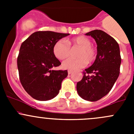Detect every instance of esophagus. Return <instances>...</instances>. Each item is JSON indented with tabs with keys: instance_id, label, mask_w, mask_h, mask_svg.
<instances>
[{
	"instance_id": "34e87169",
	"label": "esophagus",
	"mask_w": 134,
	"mask_h": 134,
	"mask_svg": "<svg viewBox=\"0 0 134 134\" xmlns=\"http://www.w3.org/2000/svg\"><path fill=\"white\" fill-rule=\"evenodd\" d=\"M72 71H71V70H69V71H68V74H69V75H71V74L72 73Z\"/></svg>"
}]
</instances>
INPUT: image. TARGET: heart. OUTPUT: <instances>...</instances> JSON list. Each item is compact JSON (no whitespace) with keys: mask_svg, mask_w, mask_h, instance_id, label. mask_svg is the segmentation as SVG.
Instances as JSON below:
<instances>
[{"mask_svg":"<svg viewBox=\"0 0 134 134\" xmlns=\"http://www.w3.org/2000/svg\"><path fill=\"white\" fill-rule=\"evenodd\" d=\"M77 47L80 50L76 54L78 58H69L62 63V67L65 69L76 70L86 66L88 63H92L97 57V49L91 44L90 39L86 36H80L71 40H58L53 47V54L58 59H63L71 54V48Z\"/></svg>","mask_w":134,"mask_h":134,"instance_id":"obj_1","label":"heart"}]
</instances>
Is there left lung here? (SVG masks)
<instances>
[{
    "instance_id": "left-lung-1",
    "label": "left lung",
    "mask_w": 134,
    "mask_h": 134,
    "mask_svg": "<svg viewBox=\"0 0 134 134\" xmlns=\"http://www.w3.org/2000/svg\"><path fill=\"white\" fill-rule=\"evenodd\" d=\"M95 40L97 57L93 64L83 71V78L77 83L78 94L83 99L97 101L113 87L120 73L121 58L119 46L113 37L100 30L86 34Z\"/></svg>"
}]
</instances>
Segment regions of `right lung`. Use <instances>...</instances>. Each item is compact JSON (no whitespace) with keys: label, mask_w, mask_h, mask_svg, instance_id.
<instances>
[{"label":"right lung","mask_w":134,"mask_h":134,"mask_svg":"<svg viewBox=\"0 0 134 134\" xmlns=\"http://www.w3.org/2000/svg\"><path fill=\"white\" fill-rule=\"evenodd\" d=\"M69 34L38 31L32 34L20 47L17 57L19 80L25 90L37 100H48L58 94L67 70L55 71L61 62L53 54L56 41Z\"/></svg>","instance_id":"obj_1"}]
</instances>
